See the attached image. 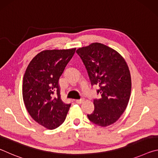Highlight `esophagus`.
Masks as SVG:
<instances>
[{
    "label": "esophagus",
    "mask_w": 158,
    "mask_h": 158,
    "mask_svg": "<svg viewBox=\"0 0 158 158\" xmlns=\"http://www.w3.org/2000/svg\"><path fill=\"white\" fill-rule=\"evenodd\" d=\"M84 99H80V100H77L75 102L77 104H81L83 102H84Z\"/></svg>",
    "instance_id": "1"
}]
</instances>
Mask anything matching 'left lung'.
<instances>
[{"label":"left lung","mask_w":158,"mask_h":158,"mask_svg":"<svg viewBox=\"0 0 158 158\" xmlns=\"http://www.w3.org/2000/svg\"><path fill=\"white\" fill-rule=\"evenodd\" d=\"M77 54L84 63L92 85H98L99 99L89 119L101 127L116 122L126 109L132 81L130 69L122 56L106 45L95 42L79 48Z\"/></svg>","instance_id":"left-lung-1"}]
</instances>
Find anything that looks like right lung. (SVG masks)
Returning <instances> with one entry per match:
<instances>
[{
  "label": "right lung",
  "mask_w": 158,
  "mask_h": 158,
  "mask_svg": "<svg viewBox=\"0 0 158 158\" xmlns=\"http://www.w3.org/2000/svg\"><path fill=\"white\" fill-rule=\"evenodd\" d=\"M75 50L42 51L26 68L23 79V102L32 118L47 129L59 127L71 106L61 100L58 80Z\"/></svg>",
  "instance_id": "add662e5"
}]
</instances>
